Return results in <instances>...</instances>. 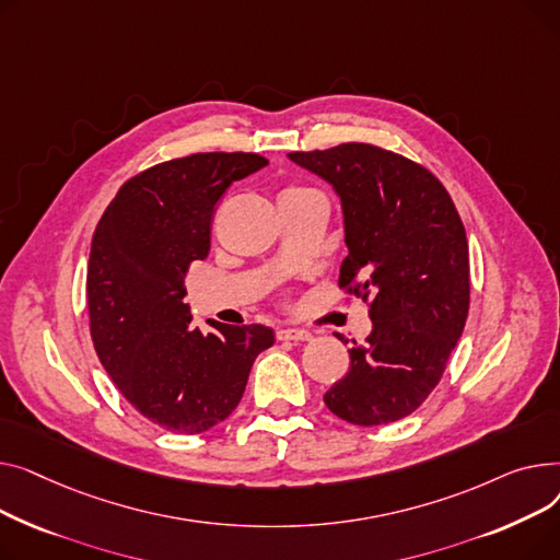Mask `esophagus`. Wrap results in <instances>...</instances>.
<instances>
[{"label": "esophagus", "instance_id": "obj_1", "mask_svg": "<svg viewBox=\"0 0 560 560\" xmlns=\"http://www.w3.org/2000/svg\"><path fill=\"white\" fill-rule=\"evenodd\" d=\"M276 337H278V341H293V343H301V341H310L312 339V335L307 330H295V327L278 330Z\"/></svg>", "mask_w": 560, "mask_h": 560}]
</instances>
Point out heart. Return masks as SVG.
<instances>
[{
  "label": "heart",
  "instance_id": "obj_1",
  "mask_svg": "<svg viewBox=\"0 0 560 560\" xmlns=\"http://www.w3.org/2000/svg\"><path fill=\"white\" fill-rule=\"evenodd\" d=\"M307 191H314V189H310V187H301V185H291V187L282 189L280 199H284V196H299V194H307Z\"/></svg>",
  "mask_w": 560,
  "mask_h": 560
}]
</instances>
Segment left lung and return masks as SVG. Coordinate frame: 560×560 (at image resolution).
I'll list each match as a JSON object with an SVG mask.
<instances>
[{
	"label": "left lung",
	"instance_id": "8db88e82",
	"mask_svg": "<svg viewBox=\"0 0 560 560\" xmlns=\"http://www.w3.org/2000/svg\"><path fill=\"white\" fill-rule=\"evenodd\" d=\"M341 199L348 257L339 287L369 301L373 330L323 400L346 422L373 427L416 411L436 388L470 307L466 228L422 164L348 142L289 153ZM343 341V339H341Z\"/></svg>",
	"mask_w": 560,
	"mask_h": 560
}]
</instances>
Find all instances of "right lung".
Masks as SVG:
<instances>
[{"label":"right lung","mask_w":560,"mask_h":560,"mask_svg":"<svg viewBox=\"0 0 560 560\" xmlns=\"http://www.w3.org/2000/svg\"><path fill=\"white\" fill-rule=\"evenodd\" d=\"M269 160L194 153L126 180L98 219L88 261L90 335L121 396L178 434H201L240 405L255 357L273 346L265 325H191L185 273L210 253L223 191Z\"/></svg>","instance_id":"obj_1"}]
</instances>
